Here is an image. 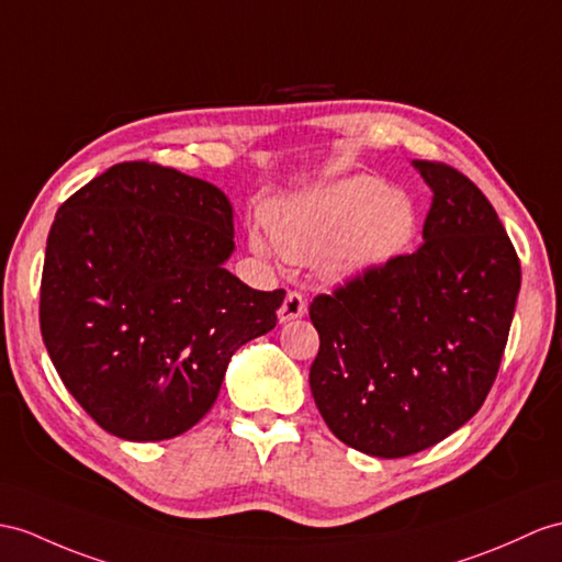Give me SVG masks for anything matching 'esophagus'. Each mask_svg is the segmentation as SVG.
Segmentation results:
<instances>
[{
    "instance_id": "1",
    "label": "esophagus",
    "mask_w": 562,
    "mask_h": 562,
    "mask_svg": "<svg viewBox=\"0 0 562 562\" xmlns=\"http://www.w3.org/2000/svg\"><path fill=\"white\" fill-rule=\"evenodd\" d=\"M307 312V303L305 297L300 295L297 291H289L283 297V305L279 307V322L285 324V322H293L297 317H303V314Z\"/></svg>"
}]
</instances>
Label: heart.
<instances>
[{
  "instance_id": "1",
  "label": "heart",
  "mask_w": 562,
  "mask_h": 562,
  "mask_svg": "<svg viewBox=\"0 0 562 562\" xmlns=\"http://www.w3.org/2000/svg\"><path fill=\"white\" fill-rule=\"evenodd\" d=\"M271 245L291 262H310L326 279L350 281L403 257L417 236L415 202L374 176H348L307 195L273 204L265 216ZM252 248L269 255L252 234Z\"/></svg>"
}]
</instances>
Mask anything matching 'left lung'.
Wrapping results in <instances>:
<instances>
[{
  "label": "left lung",
  "instance_id": "left-lung-1",
  "mask_svg": "<svg viewBox=\"0 0 562 562\" xmlns=\"http://www.w3.org/2000/svg\"><path fill=\"white\" fill-rule=\"evenodd\" d=\"M431 188L424 243L317 295L310 389L336 439L374 458L419 453L474 417L494 386L519 293V259L468 176L415 159Z\"/></svg>",
  "mask_w": 562,
  "mask_h": 562
}]
</instances>
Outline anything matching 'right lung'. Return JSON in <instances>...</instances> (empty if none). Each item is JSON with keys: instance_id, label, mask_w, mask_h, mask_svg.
Segmentation results:
<instances>
[{"instance_id": "add662e5", "label": "right lung", "mask_w": 562, "mask_h": 562, "mask_svg": "<svg viewBox=\"0 0 562 562\" xmlns=\"http://www.w3.org/2000/svg\"><path fill=\"white\" fill-rule=\"evenodd\" d=\"M234 210L216 186L149 161L114 164L49 228L40 331L68 393L109 434L164 441L210 413L226 367L277 326L285 291L224 262Z\"/></svg>"}]
</instances>
